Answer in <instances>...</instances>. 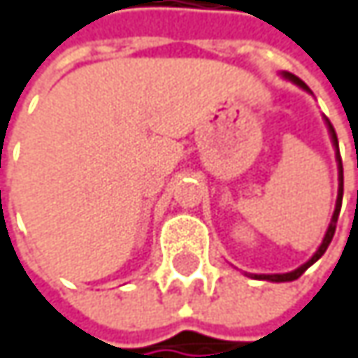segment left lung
Segmentation results:
<instances>
[{"instance_id":"obj_1","label":"left lung","mask_w":358,"mask_h":358,"mask_svg":"<svg viewBox=\"0 0 358 358\" xmlns=\"http://www.w3.org/2000/svg\"><path fill=\"white\" fill-rule=\"evenodd\" d=\"M285 80H289V82H293L295 85H299L301 90H306V92H311L306 83L301 82L297 76H293V73H289V71H282L280 73ZM326 124H328V133H330V139H332V145L336 149V162H338V180H341V184H338V199H336V207H334V213H332V219H330V225H328V229H326V236H324V240H322V244L320 248L315 250V254L309 258L306 264H301L299 268H295V271H291V273H282V275H252V278H260V280H271V282H289V280H295V278H299V276L303 275L306 271H308L309 266L313 264V262H317L322 256H324V252L328 250V245L332 242V238H334V231H336V221H338V213H341V205H342V186H344V180H342V159H341V151H338V137H336V131H334V127H332V122L326 118Z\"/></svg>"}]
</instances>
